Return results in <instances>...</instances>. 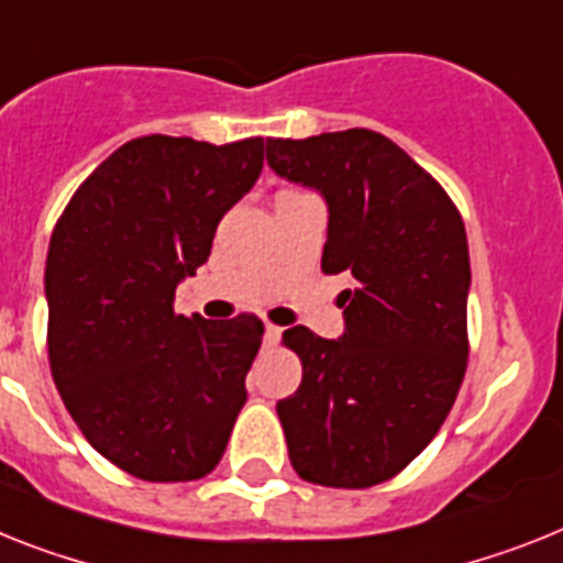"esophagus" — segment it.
<instances>
[{
	"label": "esophagus",
	"mask_w": 563,
	"mask_h": 563,
	"mask_svg": "<svg viewBox=\"0 0 563 563\" xmlns=\"http://www.w3.org/2000/svg\"><path fill=\"white\" fill-rule=\"evenodd\" d=\"M277 340H280V329H277V325H272V323H266V332H263V343H266V346H274Z\"/></svg>",
	"instance_id": "1"
}]
</instances>
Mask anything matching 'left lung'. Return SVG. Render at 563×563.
<instances>
[{"instance_id":"1","label":"left lung","mask_w":563,"mask_h":563,"mask_svg":"<svg viewBox=\"0 0 563 563\" xmlns=\"http://www.w3.org/2000/svg\"><path fill=\"white\" fill-rule=\"evenodd\" d=\"M274 174L323 194L325 274H352L338 297V340L283 332L303 363L277 404L303 481L366 489L427 450L466 372L470 245L455 202L389 136L369 129L266 140Z\"/></svg>"}]
</instances>
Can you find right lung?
I'll use <instances>...</instances> for the list:
<instances>
[{
    "mask_svg": "<svg viewBox=\"0 0 563 563\" xmlns=\"http://www.w3.org/2000/svg\"><path fill=\"white\" fill-rule=\"evenodd\" d=\"M263 151V136L131 140L77 188L51 234V375L88 443L134 478L209 475L245 404L263 323L186 318L174 291L209 260Z\"/></svg>",
    "mask_w": 563,
    "mask_h": 563,
    "instance_id": "obj_1",
    "label": "right lung"
}]
</instances>
